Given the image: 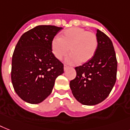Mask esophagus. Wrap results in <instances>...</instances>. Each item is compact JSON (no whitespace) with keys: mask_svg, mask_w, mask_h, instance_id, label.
<instances>
[{"mask_svg":"<svg viewBox=\"0 0 130 130\" xmlns=\"http://www.w3.org/2000/svg\"><path fill=\"white\" fill-rule=\"evenodd\" d=\"M69 68V66H67V65H64V71H66L67 69H68Z\"/></svg>","mask_w":130,"mask_h":130,"instance_id":"34e87169","label":"esophagus"}]
</instances>
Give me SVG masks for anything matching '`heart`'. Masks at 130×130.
Instances as JSON below:
<instances>
[{
  "label": "heart",
  "instance_id": "b5f03b06",
  "mask_svg": "<svg viewBox=\"0 0 130 130\" xmlns=\"http://www.w3.org/2000/svg\"><path fill=\"white\" fill-rule=\"evenodd\" d=\"M98 46V37L94 32L80 27H72L52 40L51 51L60 60L70 49L71 53L65 58V62L69 64H75L79 61L84 63L92 59Z\"/></svg>",
  "mask_w": 130,
  "mask_h": 130
}]
</instances>
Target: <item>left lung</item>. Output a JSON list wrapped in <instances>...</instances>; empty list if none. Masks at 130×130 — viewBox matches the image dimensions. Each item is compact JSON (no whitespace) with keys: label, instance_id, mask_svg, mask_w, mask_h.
I'll return each instance as SVG.
<instances>
[{"label":"left lung","instance_id":"left-lung-1","mask_svg":"<svg viewBox=\"0 0 130 130\" xmlns=\"http://www.w3.org/2000/svg\"><path fill=\"white\" fill-rule=\"evenodd\" d=\"M98 46L94 56L75 68L77 75L70 82L76 100L85 105H94L107 98L116 82L118 62L111 39L97 29Z\"/></svg>","mask_w":130,"mask_h":130}]
</instances>
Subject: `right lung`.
<instances>
[{
    "label": "right lung",
    "mask_w": 130,
    "mask_h": 130,
    "mask_svg": "<svg viewBox=\"0 0 130 130\" xmlns=\"http://www.w3.org/2000/svg\"><path fill=\"white\" fill-rule=\"evenodd\" d=\"M62 27L39 25L21 36L12 58L11 81L17 94L27 103L42 102L51 93L63 64L53 55L51 42Z\"/></svg>",
    "instance_id": "obj_1"
}]
</instances>
